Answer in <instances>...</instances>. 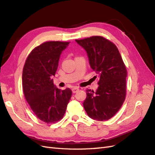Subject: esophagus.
I'll return each instance as SVG.
<instances>
[{
    "mask_svg": "<svg viewBox=\"0 0 155 155\" xmlns=\"http://www.w3.org/2000/svg\"><path fill=\"white\" fill-rule=\"evenodd\" d=\"M78 91H79V89H78V88H73V89H72V91H73V93H76V92H77Z\"/></svg>",
    "mask_w": 155,
    "mask_h": 155,
    "instance_id": "esophagus-1",
    "label": "esophagus"
}]
</instances>
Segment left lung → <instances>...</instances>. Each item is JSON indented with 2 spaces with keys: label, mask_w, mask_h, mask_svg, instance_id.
<instances>
[{
  "label": "left lung",
  "mask_w": 155,
  "mask_h": 155,
  "mask_svg": "<svg viewBox=\"0 0 155 155\" xmlns=\"http://www.w3.org/2000/svg\"><path fill=\"white\" fill-rule=\"evenodd\" d=\"M76 42L87 53L91 69L99 78L96 92L86 91L83 102L88 116L98 121L108 120L123 104L126 95L127 70L114 44L102 36H92Z\"/></svg>",
  "instance_id": "1"
}]
</instances>
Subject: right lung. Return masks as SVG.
I'll return each mask as SVG.
<instances>
[{"label":"right lung","instance_id":"obj_1","mask_svg":"<svg viewBox=\"0 0 155 155\" xmlns=\"http://www.w3.org/2000/svg\"><path fill=\"white\" fill-rule=\"evenodd\" d=\"M69 42L48 41L32 50L24 64L22 86L25 98L38 119L47 124L63 118L72 95L53 84L61 54Z\"/></svg>","mask_w":155,"mask_h":155}]
</instances>
